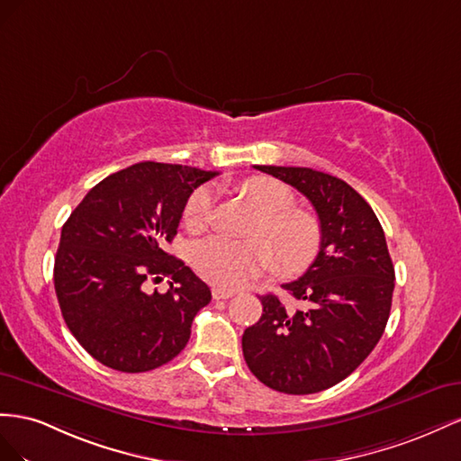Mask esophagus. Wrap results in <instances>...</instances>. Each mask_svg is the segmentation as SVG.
Returning <instances> with one entry per match:
<instances>
[{
	"mask_svg": "<svg viewBox=\"0 0 461 461\" xmlns=\"http://www.w3.org/2000/svg\"><path fill=\"white\" fill-rule=\"evenodd\" d=\"M233 294L231 292H226V289H220V287H214L212 289V297L216 299V301H220V299H230Z\"/></svg>",
	"mask_w": 461,
	"mask_h": 461,
	"instance_id": "obj_1",
	"label": "esophagus"
}]
</instances>
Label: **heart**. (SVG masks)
<instances>
[{
	"mask_svg": "<svg viewBox=\"0 0 461 461\" xmlns=\"http://www.w3.org/2000/svg\"><path fill=\"white\" fill-rule=\"evenodd\" d=\"M240 191L260 214L253 240L233 241L214 235L199 241L191 251V265L196 274L223 289L243 285L270 268L272 262L282 276L303 274L317 260L322 247V228L317 216L294 208V193L270 177L247 179ZM212 203L214 191L206 185L189 194L183 208L187 230L199 233L208 226Z\"/></svg>",
	"mask_w": 461,
	"mask_h": 461,
	"instance_id": "1",
	"label": "heart"
}]
</instances>
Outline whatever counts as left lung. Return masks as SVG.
Segmentation results:
<instances>
[{
    "instance_id": "8db88e82",
    "label": "left lung",
    "mask_w": 461,
    "mask_h": 461,
    "mask_svg": "<svg viewBox=\"0 0 461 461\" xmlns=\"http://www.w3.org/2000/svg\"><path fill=\"white\" fill-rule=\"evenodd\" d=\"M311 201L322 228L317 260L284 284L303 303L287 309L262 295V314L243 332V357L272 390L314 393L341 383L383 336L392 307L393 265L383 226L346 181L311 167L255 166Z\"/></svg>"
}]
</instances>
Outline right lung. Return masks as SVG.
<instances>
[{
    "mask_svg": "<svg viewBox=\"0 0 461 461\" xmlns=\"http://www.w3.org/2000/svg\"><path fill=\"white\" fill-rule=\"evenodd\" d=\"M216 172L140 162L92 187L61 228L54 285L63 321L92 357L122 373H147L187 346L208 285L167 255L189 194ZM170 278L166 294L143 292Z\"/></svg>",
    "mask_w": 461,
    "mask_h": 461,
    "instance_id": "1",
    "label": "right lung"
}]
</instances>
